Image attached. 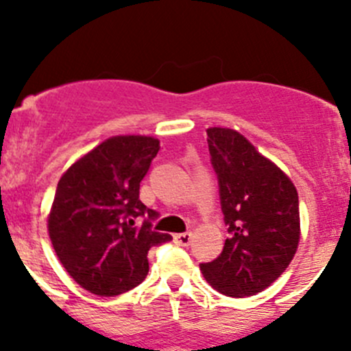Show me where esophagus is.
<instances>
[{
	"instance_id": "1",
	"label": "esophagus",
	"mask_w": 351,
	"mask_h": 351,
	"mask_svg": "<svg viewBox=\"0 0 351 351\" xmlns=\"http://www.w3.org/2000/svg\"><path fill=\"white\" fill-rule=\"evenodd\" d=\"M192 238V232H180V234H175V243L180 244V246H190Z\"/></svg>"
}]
</instances>
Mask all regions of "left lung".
<instances>
[{
	"label": "left lung",
	"instance_id": "obj_1",
	"mask_svg": "<svg viewBox=\"0 0 351 351\" xmlns=\"http://www.w3.org/2000/svg\"><path fill=\"white\" fill-rule=\"evenodd\" d=\"M207 143L229 238L200 270L224 295H254L274 284L295 254L299 195L289 176L236 130L212 127Z\"/></svg>",
	"mask_w": 351,
	"mask_h": 351
}]
</instances>
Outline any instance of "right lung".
I'll return each mask as SVG.
<instances>
[{
	"label": "right lung",
	"instance_id": "add662e5",
	"mask_svg": "<svg viewBox=\"0 0 351 351\" xmlns=\"http://www.w3.org/2000/svg\"><path fill=\"white\" fill-rule=\"evenodd\" d=\"M158 151L154 137H112L59 180L49 236L67 274L91 293L112 297L137 287L149 271L147 251L171 241L153 231L159 214L139 200Z\"/></svg>",
	"mask_w": 351,
	"mask_h": 351
}]
</instances>
